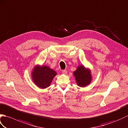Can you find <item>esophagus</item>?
I'll use <instances>...</instances> for the list:
<instances>
[{
	"instance_id": "1",
	"label": "esophagus",
	"mask_w": 128,
	"mask_h": 128,
	"mask_svg": "<svg viewBox=\"0 0 128 128\" xmlns=\"http://www.w3.org/2000/svg\"><path fill=\"white\" fill-rule=\"evenodd\" d=\"M62 73L64 74H67V71L66 70H62Z\"/></svg>"
}]
</instances>
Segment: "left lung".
<instances>
[{"label":"left lung","instance_id":"obj_1","mask_svg":"<svg viewBox=\"0 0 128 128\" xmlns=\"http://www.w3.org/2000/svg\"><path fill=\"white\" fill-rule=\"evenodd\" d=\"M76 82L79 86L84 87L89 84L92 80V76L89 70L85 69L83 66H80L74 72Z\"/></svg>","mask_w":128,"mask_h":128}]
</instances>
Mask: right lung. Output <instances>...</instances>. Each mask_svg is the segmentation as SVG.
<instances>
[{"mask_svg":"<svg viewBox=\"0 0 128 128\" xmlns=\"http://www.w3.org/2000/svg\"><path fill=\"white\" fill-rule=\"evenodd\" d=\"M56 72L47 66H36L32 72V78L34 83L40 88L50 86Z\"/></svg>","mask_w":128,"mask_h":128,"instance_id":"1","label":"right lung"}]
</instances>
